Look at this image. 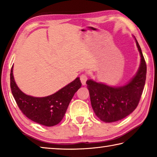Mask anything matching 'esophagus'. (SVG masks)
Segmentation results:
<instances>
[{
  "instance_id": "obj_1",
  "label": "esophagus",
  "mask_w": 157,
  "mask_h": 157,
  "mask_svg": "<svg viewBox=\"0 0 157 157\" xmlns=\"http://www.w3.org/2000/svg\"><path fill=\"white\" fill-rule=\"evenodd\" d=\"M79 78H80V80H81V82H82V84H83V85H85L86 84V80H87V75L86 73H83V74H82V75H80V77H79Z\"/></svg>"
}]
</instances>
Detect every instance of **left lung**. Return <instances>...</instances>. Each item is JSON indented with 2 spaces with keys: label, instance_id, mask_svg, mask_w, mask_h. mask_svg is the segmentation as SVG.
Here are the masks:
<instances>
[{
  "label": "left lung",
  "instance_id": "obj_1",
  "mask_svg": "<svg viewBox=\"0 0 157 157\" xmlns=\"http://www.w3.org/2000/svg\"><path fill=\"white\" fill-rule=\"evenodd\" d=\"M135 40L140 55V63L136 74L128 83L114 87L92 79L86 81L93 109L98 118L105 123L122 120L139 105L145 83L147 66L136 38Z\"/></svg>",
  "mask_w": 157,
  "mask_h": 157
}]
</instances>
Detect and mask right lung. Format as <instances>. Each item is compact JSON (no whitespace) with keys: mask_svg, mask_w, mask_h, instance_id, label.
<instances>
[{"mask_svg":"<svg viewBox=\"0 0 157 157\" xmlns=\"http://www.w3.org/2000/svg\"><path fill=\"white\" fill-rule=\"evenodd\" d=\"M79 78L48 96L36 98L25 94L18 88L13 76V66L10 73V87L18 108L31 121L42 125H56L64 116L74 94L80 88Z\"/></svg>","mask_w":157,"mask_h":157,"instance_id":"obj_1","label":"right lung"}]
</instances>
